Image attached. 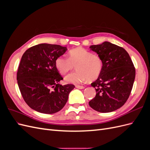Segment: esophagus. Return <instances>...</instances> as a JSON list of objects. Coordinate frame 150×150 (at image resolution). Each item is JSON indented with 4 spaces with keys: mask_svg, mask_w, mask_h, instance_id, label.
<instances>
[{
    "mask_svg": "<svg viewBox=\"0 0 150 150\" xmlns=\"http://www.w3.org/2000/svg\"><path fill=\"white\" fill-rule=\"evenodd\" d=\"M76 88H78V89H83L84 88V86H76Z\"/></svg>",
    "mask_w": 150,
    "mask_h": 150,
    "instance_id": "1",
    "label": "esophagus"
}]
</instances>
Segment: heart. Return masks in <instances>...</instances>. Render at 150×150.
<instances>
[{
  "label": "heart",
  "mask_w": 150,
  "mask_h": 150,
  "mask_svg": "<svg viewBox=\"0 0 150 150\" xmlns=\"http://www.w3.org/2000/svg\"><path fill=\"white\" fill-rule=\"evenodd\" d=\"M67 58L59 56L55 61L57 69L63 75L69 72L76 66L77 71L65 77L67 83L80 84L89 79H96L102 71L103 61L100 56L83 47L71 50Z\"/></svg>",
  "instance_id": "obj_1"
}]
</instances>
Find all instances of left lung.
I'll return each instance as SVG.
<instances>
[{"mask_svg":"<svg viewBox=\"0 0 150 150\" xmlns=\"http://www.w3.org/2000/svg\"><path fill=\"white\" fill-rule=\"evenodd\" d=\"M89 47L101 58L103 69L97 80L91 83L96 94L89 104L100 112L114 111L124 105L132 90L135 79L133 63L125 49L110 42Z\"/></svg>","mask_w":150,"mask_h":150,"instance_id":"left-lung-1","label":"left lung"}]
</instances>
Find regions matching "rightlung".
<instances>
[{"label": "right lung", "instance_id": "right-lung-1", "mask_svg": "<svg viewBox=\"0 0 150 150\" xmlns=\"http://www.w3.org/2000/svg\"><path fill=\"white\" fill-rule=\"evenodd\" d=\"M67 49L60 45L44 43L30 47L22 55L17 73V84L24 100L33 110L53 114L66 104L75 86L59 84L63 78L55 61Z\"/></svg>", "mask_w": 150, "mask_h": 150}]
</instances>
